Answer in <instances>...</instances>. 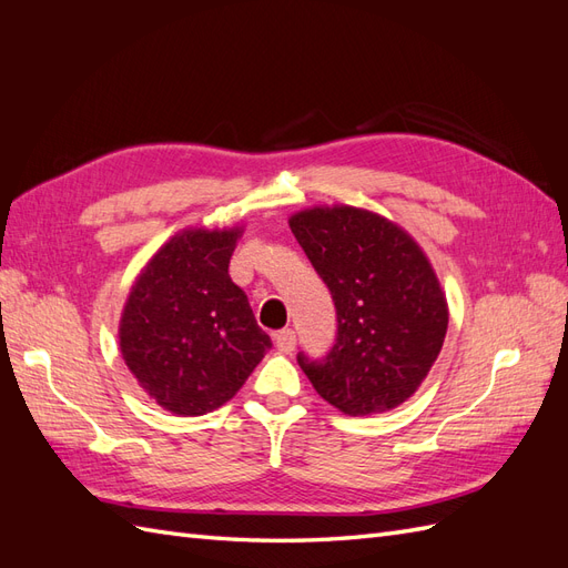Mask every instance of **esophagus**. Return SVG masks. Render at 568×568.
<instances>
[{
    "label": "esophagus",
    "mask_w": 568,
    "mask_h": 568,
    "mask_svg": "<svg viewBox=\"0 0 568 568\" xmlns=\"http://www.w3.org/2000/svg\"><path fill=\"white\" fill-rule=\"evenodd\" d=\"M274 343H277L280 353H291L296 348V332L294 329H282L274 334Z\"/></svg>",
    "instance_id": "esophagus-1"
}]
</instances>
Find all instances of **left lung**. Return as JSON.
<instances>
[{
  "label": "left lung",
  "instance_id": "1",
  "mask_svg": "<svg viewBox=\"0 0 568 568\" xmlns=\"http://www.w3.org/2000/svg\"><path fill=\"white\" fill-rule=\"evenodd\" d=\"M291 232L332 291L336 341L298 365L326 403L351 417L405 403L448 332V303L422 248L386 217L336 205L303 211Z\"/></svg>",
  "mask_w": 568,
  "mask_h": 568
}]
</instances>
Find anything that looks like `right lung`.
Masks as SVG:
<instances>
[{
	"label": "right lung",
	"mask_w": 568,
	"mask_h": 568,
	"mask_svg": "<svg viewBox=\"0 0 568 568\" xmlns=\"http://www.w3.org/2000/svg\"><path fill=\"white\" fill-rule=\"evenodd\" d=\"M239 230H186L151 257L120 320V351L163 409L199 417L225 405L272 348L230 277Z\"/></svg>",
	"instance_id": "1"
}]
</instances>
